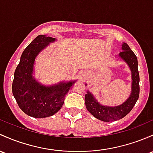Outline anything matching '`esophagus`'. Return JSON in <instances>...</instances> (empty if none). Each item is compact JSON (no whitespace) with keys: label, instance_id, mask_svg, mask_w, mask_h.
<instances>
[{"label":"esophagus","instance_id":"1","mask_svg":"<svg viewBox=\"0 0 153 153\" xmlns=\"http://www.w3.org/2000/svg\"><path fill=\"white\" fill-rule=\"evenodd\" d=\"M83 77H85V75H84V76H83Z\"/></svg>","mask_w":153,"mask_h":153}]
</instances>
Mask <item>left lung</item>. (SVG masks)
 <instances>
[{
	"label": "left lung",
	"instance_id": "1",
	"mask_svg": "<svg viewBox=\"0 0 153 153\" xmlns=\"http://www.w3.org/2000/svg\"><path fill=\"white\" fill-rule=\"evenodd\" d=\"M118 56L128 65L131 71V92L128 98L118 106L110 107L102 105L89 91L85 95V107L88 111L96 118L105 122L115 121L123 118L131 112L139 99V74L137 56L126 43L122 44V51Z\"/></svg>",
	"mask_w": 153,
	"mask_h": 153
}]
</instances>
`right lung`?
Segmentation results:
<instances>
[{"mask_svg":"<svg viewBox=\"0 0 153 153\" xmlns=\"http://www.w3.org/2000/svg\"><path fill=\"white\" fill-rule=\"evenodd\" d=\"M54 38L37 36L22 53L14 72L12 93L19 108L29 116L43 118L51 116L62 107L65 95L76 80L60 82L52 85H42L33 77L35 59Z\"/></svg>","mask_w":153,"mask_h":153,"instance_id":"right-lung-1","label":"right lung"}]
</instances>
